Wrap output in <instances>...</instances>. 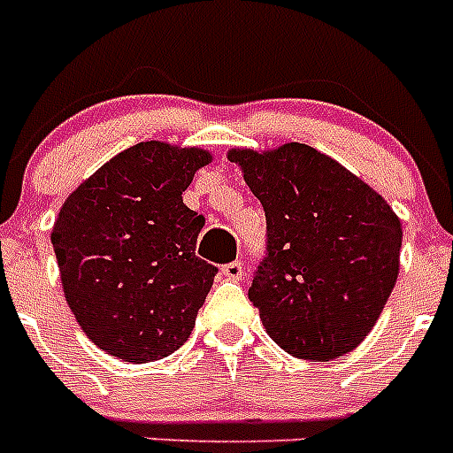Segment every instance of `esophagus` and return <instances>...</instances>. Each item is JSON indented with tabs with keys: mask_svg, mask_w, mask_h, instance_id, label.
I'll list each match as a JSON object with an SVG mask.
<instances>
[{
	"mask_svg": "<svg viewBox=\"0 0 453 453\" xmlns=\"http://www.w3.org/2000/svg\"><path fill=\"white\" fill-rule=\"evenodd\" d=\"M222 276L229 279V281H242L245 279V267H242L240 261L226 263V265H222Z\"/></svg>",
	"mask_w": 453,
	"mask_h": 453,
	"instance_id": "34e87169",
	"label": "esophagus"
}]
</instances>
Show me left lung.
<instances>
[{
  "instance_id": "1",
  "label": "left lung",
  "mask_w": 453,
  "mask_h": 453,
  "mask_svg": "<svg viewBox=\"0 0 453 453\" xmlns=\"http://www.w3.org/2000/svg\"><path fill=\"white\" fill-rule=\"evenodd\" d=\"M261 199L267 247L250 302L276 345L331 361L361 345L399 274L402 222L347 167L302 142L231 150Z\"/></svg>"
}]
</instances>
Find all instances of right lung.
Listing matches in <instances>:
<instances>
[{
    "label": "right lung",
    "mask_w": 453,
    "mask_h": 453,
    "mask_svg": "<svg viewBox=\"0 0 453 453\" xmlns=\"http://www.w3.org/2000/svg\"><path fill=\"white\" fill-rule=\"evenodd\" d=\"M213 156L150 140L99 167L51 231L67 306L115 358L150 363L190 335L218 267L195 256L203 215L183 190Z\"/></svg>",
    "instance_id": "right-lung-1"
}]
</instances>
